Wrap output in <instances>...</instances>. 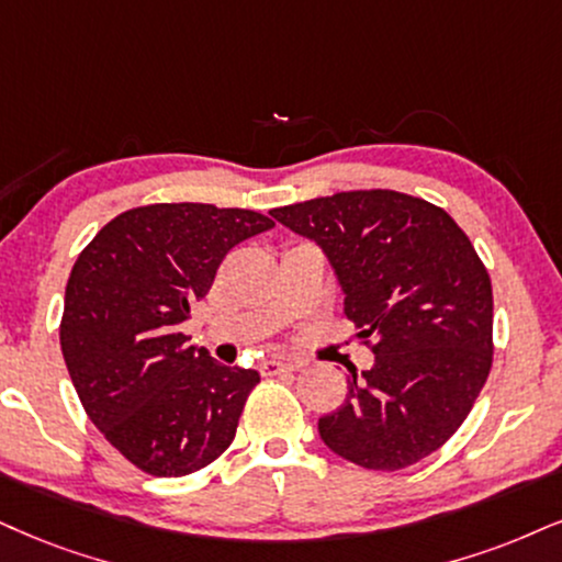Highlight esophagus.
Listing matches in <instances>:
<instances>
[{"label": "esophagus", "instance_id": "1", "mask_svg": "<svg viewBox=\"0 0 562 562\" xmlns=\"http://www.w3.org/2000/svg\"><path fill=\"white\" fill-rule=\"evenodd\" d=\"M300 367V362H292V359H266V362L260 364V372L266 378L270 375H281V372H292Z\"/></svg>", "mask_w": 562, "mask_h": 562}]
</instances>
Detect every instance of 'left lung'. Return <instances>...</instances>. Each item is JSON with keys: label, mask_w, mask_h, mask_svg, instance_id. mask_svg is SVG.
Masks as SVG:
<instances>
[{"label": "left lung", "mask_w": 562, "mask_h": 562, "mask_svg": "<svg viewBox=\"0 0 562 562\" xmlns=\"http://www.w3.org/2000/svg\"><path fill=\"white\" fill-rule=\"evenodd\" d=\"M336 268L344 313L375 355L317 422L341 459L412 467L463 425L493 367V283L463 228L396 190H351L270 211Z\"/></svg>", "instance_id": "1"}]
</instances>
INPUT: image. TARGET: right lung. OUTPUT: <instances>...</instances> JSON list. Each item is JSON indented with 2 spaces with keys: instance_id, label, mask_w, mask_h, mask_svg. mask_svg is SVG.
I'll return each mask as SVG.
<instances>
[{
  "instance_id": "obj_1",
  "label": "right lung",
  "mask_w": 562,
  "mask_h": 562,
  "mask_svg": "<svg viewBox=\"0 0 562 562\" xmlns=\"http://www.w3.org/2000/svg\"><path fill=\"white\" fill-rule=\"evenodd\" d=\"M270 226L245 207L140 205L75 260L61 355L90 422L140 472L192 474L232 446L260 375L218 364L179 323L211 292L228 249Z\"/></svg>"
}]
</instances>
